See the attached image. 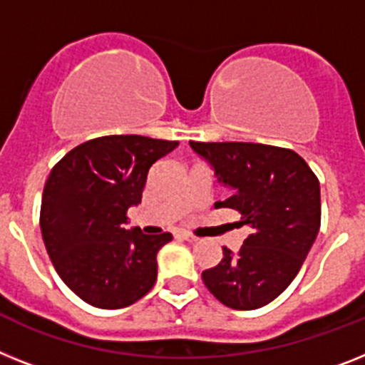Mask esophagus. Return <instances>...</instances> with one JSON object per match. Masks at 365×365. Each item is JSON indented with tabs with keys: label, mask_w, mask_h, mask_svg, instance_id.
Segmentation results:
<instances>
[{
	"label": "esophagus",
	"mask_w": 365,
	"mask_h": 365,
	"mask_svg": "<svg viewBox=\"0 0 365 365\" xmlns=\"http://www.w3.org/2000/svg\"><path fill=\"white\" fill-rule=\"evenodd\" d=\"M180 237L185 241H189V243H192V241H197V235H192V234H180Z\"/></svg>",
	"instance_id": "34e87169"
}]
</instances>
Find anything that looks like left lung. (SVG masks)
Instances as JSON below:
<instances>
[{
  "label": "left lung",
  "instance_id": "left-lung-1",
  "mask_svg": "<svg viewBox=\"0 0 365 365\" xmlns=\"http://www.w3.org/2000/svg\"><path fill=\"white\" fill-rule=\"evenodd\" d=\"M191 148L232 187V197L215 207L235 210L240 226L250 228L240 252L222 247V259L202 272V280L228 308H262L292 284L317 237L319 180L289 148L198 140H191Z\"/></svg>",
  "mask_w": 365,
  "mask_h": 365
}]
</instances>
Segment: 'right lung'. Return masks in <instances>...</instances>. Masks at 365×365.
I'll use <instances>...</instances> for the list:
<instances>
[{"label": "right lung", "mask_w": 365, "mask_h": 365, "mask_svg": "<svg viewBox=\"0 0 365 365\" xmlns=\"http://www.w3.org/2000/svg\"><path fill=\"white\" fill-rule=\"evenodd\" d=\"M178 140L106 135L76 146L46 180L41 232L61 280L79 299L103 310L146 295L158 278V252L168 232L124 228L128 207L143 197L150 167Z\"/></svg>", "instance_id": "add662e5"}]
</instances>
